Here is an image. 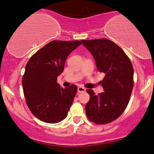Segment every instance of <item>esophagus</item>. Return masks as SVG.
Returning <instances> with one entry per match:
<instances>
[{"instance_id": "esophagus-1", "label": "esophagus", "mask_w": 154, "mask_h": 154, "mask_svg": "<svg viewBox=\"0 0 154 154\" xmlns=\"http://www.w3.org/2000/svg\"><path fill=\"white\" fill-rule=\"evenodd\" d=\"M85 91V88L82 87V86H79V88H78V92H83Z\"/></svg>"}]
</instances>
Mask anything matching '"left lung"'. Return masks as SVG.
<instances>
[{
  "instance_id": "1",
  "label": "left lung",
  "mask_w": 154,
  "mask_h": 154,
  "mask_svg": "<svg viewBox=\"0 0 154 154\" xmlns=\"http://www.w3.org/2000/svg\"><path fill=\"white\" fill-rule=\"evenodd\" d=\"M91 52L97 68L105 76L101 82L104 92L97 95L86 90L90 99L85 106L88 119L96 124H107L117 119L127 107L134 85V70L125 52L107 38L82 40Z\"/></svg>"
}]
</instances>
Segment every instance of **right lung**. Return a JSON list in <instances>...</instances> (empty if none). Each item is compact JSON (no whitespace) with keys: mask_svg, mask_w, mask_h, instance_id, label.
I'll return each instance as SVG.
<instances>
[{"mask_svg":"<svg viewBox=\"0 0 154 154\" xmlns=\"http://www.w3.org/2000/svg\"><path fill=\"white\" fill-rule=\"evenodd\" d=\"M81 44L79 41H51L27 62L22 82L24 97L33 115L45 123H57L67 116L77 86L63 88L57 81L67 57Z\"/></svg>","mask_w":154,"mask_h":154,"instance_id":"add662e5","label":"right lung"}]
</instances>
